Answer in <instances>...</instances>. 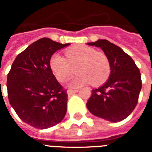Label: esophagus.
Instances as JSON below:
<instances>
[{
  "label": "esophagus",
  "instance_id": "esophagus-1",
  "mask_svg": "<svg viewBox=\"0 0 152 152\" xmlns=\"http://www.w3.org/2000/svg\"><path fill=\"white\" fill-rule=\"evenodd\" d=\"M77 91H78V89H68V90H67V94H68V95H72V94H75V93L77 92Z\"/></svg>",
  "mask_w": 152,
  "mask_h": 152
}]
</instances>
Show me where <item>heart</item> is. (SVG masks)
Segmentation results:
<instances>
[{
	"label": "heart",
	"instance_id": "1",
	"mask_svg": "<svg viewBox=\"0 0 152 152\" xmlns=\"http://www.w3.org/2000/svg\"><path fill=\"white\" fill-rule=\"evenodd\" d=\"M65 58L58 54L51 57L50 68L56 79L60 82L69 80L76 72L79 75L70 83L75 88L92 83L99 86L104 83L111 72V64L108 58L94 48L86 45L70 48L64 52Z\"/></svg>",
	"mask_w": 152,
	"mask_h": 152
}]
</instances>
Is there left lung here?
<instances>
[{"mask_svg":"<svg viewBox=\"0 0 152 152\" xmlns=\"http://www.w3.org/2000/svg\"><path fill=\"white\" fill-rule=\"evenodd\" d=\"M88 45L103 50L110 61L111 75L103 86L93 89L87 108L93 115L107 121H123L138 102L142 89L140 71L129 54L108 40H99Z\"/></svg>","mask_w":152,"mask_h":152,"instance_id":"1","label":"left lung"}]
</instances>
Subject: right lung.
<instances>
[{
  "mask_svg": "<svg viewBox=\"0 0 152 152\" xmlns=\"http://www.w3.org/2000/svg\"><path fill=\"white\" fill-rule=\"evenodd\" d=\"M69 45L41 38L12 64L6 84L9 101L18 117L32 127H52L66 115L68 95L53 74L50 61L54 52Z\"/></svg>",
  "mask_w": 152,
  "mask_h": 152,
  "instance_id": "obj_1",
  "label": "right lung"
}]
</instances>
